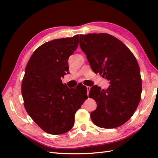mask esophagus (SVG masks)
I'll return each instance as SVG.
<instances>
[{
	"label": "esophagus",
	"mask_w": 158,
	"mask_h": 158,
	"mask_svg": "<svg viewBox=\"0 0 158 158\" xmlns=\"http://www.w3.org/2000/svg\"><path fill=\"white\" fill-rule=\"evenodd\" d=\"M86 88H87V90H88L87 94L89 95V90H90V89H91V87H89V86H86Z\"/></svg>",
	"instance_id": "1"
}]
</instances>
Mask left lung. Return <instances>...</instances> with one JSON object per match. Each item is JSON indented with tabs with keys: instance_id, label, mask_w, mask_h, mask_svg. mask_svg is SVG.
Listing matches in <instances>:
<instances>
[{
	"instance_id": "obj_1",
	"label": "left lung",
	"mask_w": 158,
	"mask_h": 158,
	"mask_svg": "<svg viewBox=\"0 0 158 158\" xmlns=\"http://www.w3.org/2000/svg\"><path fill=\"white\" fill-rule=\"evenodd\" d=\"M80 46L94 73L110 82L106 89L97 85L91 88L89 98L97 103L91 119L103 128L123 125L135 113L141 99L142 80L135 55L108 33L80 35Z\"/></svg>"
}]
</instances>
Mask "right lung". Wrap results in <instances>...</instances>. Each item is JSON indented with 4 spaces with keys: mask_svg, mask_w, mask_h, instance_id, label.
Wrapping results in <instances>:
<instances>
[{
    "mask_svg": "<svg viewBox=\"0 0 158 158\" xmlns=\"http://www.w3.org/2000/svg\"><path fill=\"white\" fill-rule=\"evenodd\" d=\"M78 38L76 35L45 43L33 52L25 69L24 107L33 121L51 135L69 131L75 113L88 98L87 89H69L61 80L69 71V57L78 47Z\"/></svg>",
    "mask_w": 158,
    "mask_h": 158,
    "instance_id": "add662e5",
    "label": "right lung"
}]
</instances>
